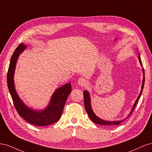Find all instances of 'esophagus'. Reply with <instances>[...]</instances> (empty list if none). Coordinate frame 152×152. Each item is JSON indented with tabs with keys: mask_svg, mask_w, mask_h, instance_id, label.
<instances>
[{
	"mask_svg": "<svg viewBox=\"0 0 152 152\" xmlns=\"http://www.w3.org/2000/svg\"><path fill=\"white\" fill-rule=\"evenodd\" d=\"M77 83H78V84H79V85L83 86H84V85L86 84L87 82H86V80L84 79V78L80 77V78H79V79H78Z\"/></svg>",
	"mask_w": 152,
	"mask_h": 152,
	"instance_id": "1",
	"label": "esophagus"
}]
</instances>
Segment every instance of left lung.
Returning a JSON list of instances; mask_svg holds the SVG:
<instances>
[{"mask_svg": "<svg viewBox=\"0 0 152 152\" xmlns=\"http://www.w3.org/2000/svg\"><path fill=\"white\" fill-rule=\"evenodd\" d=\"M138 59H139V61L140 63L141 64V66H142V63L141 61V59H140V54H139V56H138ZM142 74H143V78H142V86H141V90L140 91V93L138 96V97L136 99V102L133 105V107L131 109V111L129 113V114L128 115V116L125 118L122 119V120H120V121H104L103 120V119L99 118L94 113V112H93V109H92L91 107V97H90V94L87 91L85 90L84 91V107L86 108V112L87 113V115H88L89 118H91V120L93 121L94 123H96L97 124H99V125H103V126H117V125H119L121 122H122L123 121H124L126 120V119L129 117V116H130V115L132 113V111L134 110L135 107L136 106L137 102H138V100L140 98V96L142 94V89H143V87H144V84H145V72H144V69L142 68Z\"/></svg>", "mask_w": 152, "mask_h": 152, "instance_id": "8db88e82", "label": "left lung"}]
</instances>
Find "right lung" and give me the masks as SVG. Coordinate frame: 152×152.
<instances>
[{
    "label": "right lung",
    "instance_id": "add662e5",
    "mask_svg": "<svg viewBox=\"0 0 152 152\" xmlns=\"http://www.w3.org/2000/svg\"><path fill=\"white\" fill-rule=\"evenodd\" d=\"M26 48L25 45L20 44L11 57L7 72L8 89L18 114L26 121L37 126L50 125L58 121L61 116L68 96L72 91L71 84L67 83L56 89L50 98L49 104L45 108L41 110H35L27 107L18 96L14 82V75L17 60L20 55Z\"/></svg>",
    "mask_w": 152,
    "mask_h": 152
}]
</instances>
